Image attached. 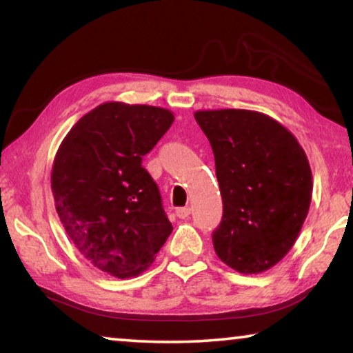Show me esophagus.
I'll return each mask as SVG.
<instances>
[{
    "instance_id": "34e87169",
    "label": "esophagus",
    "mask_w": 353,
    "mask_h": 353,
    "mask_svg": "<svg viewBox=\"0 0 353 353\" xmlns=\"http://www.w3.org/2000/svg\"><path fill=\"white\" fill-rule=\"evenodd\" d=\"M190 213H191V208L190 207H181V208H177V210H176L177 218H181V219L188 218Z\"/></svg>"
}]
</instances>
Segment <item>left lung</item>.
<instances>
[{
	"label": "left lung",
	"instance_id": "left-lung-1",
	"mask_svg": "<svg viewBox=\"0 0 353 353\" xmlns=\"http://www.w3.org/2000/svg\"><path fill=\"white\" fill-rule=\"evenodd\" d=\"M210 141L223 196L214 252L241 274L270 270L288 254L313 194L307 154L296 137L265 113L198 110Z\"/></svg>",
	"mask_w": 353,
	"mask_h": 353
}]
</instances>
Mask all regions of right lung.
I'll return each instance as SVG.
<instances>
[{"instance_id":"add662e5","label":"right lung","mask_w":353,"mask_h":353,"mask_svg":"<svg viewBox=\"0 0 353 353\" xmlns=\"http://www.w3.org/2000/svg\"><path fill=\"white\" fill-rule=\"evenodd\" d=\"M172 121L168 109L112 101L83 115L57 149L51 190L61 223L77 250L113 277L148 270L172 232L141 165Z\"/></svg>"}]
</instances>
